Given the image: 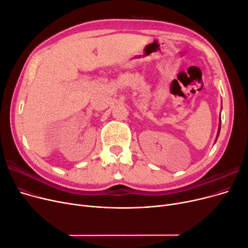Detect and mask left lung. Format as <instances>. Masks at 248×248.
Instances as JSON below:
<instances>
[{"instance_id": "left-lung-1", "label": "left lung", "mask_w": 248, "mask_h": 248, "mask_svg": "<svg viewBox=\"0 0 248 248\" xmlns=\"http://www.w3.org/2000/svg\"><path fill=\"white\" fill-rule=\"evenodd\" d=\"M220 122H221V117H220ZM220 129H221V124H219V129H218V133H217V138H218V136H219V132H220ZM217 138H216V140H217Z\"/></svg>"}]
</instances>
